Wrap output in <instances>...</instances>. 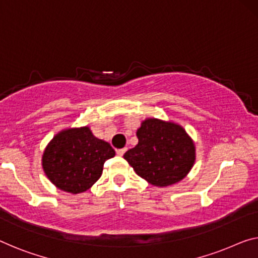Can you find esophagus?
<instances>
[{
    "label": "esophagus",
    "mask_w": 258,
    "mask_h": 258,
    "mask_svg": "<svg viewBox=\"0 0 258 258\" xmlns=\"http://www.w3.org/2000/svg\"><path fill=\"white\" fill-rule=\"evenodd\" d=\"M126 151V148H123V149H118L117 150V151H116V153L118 154V156H120V157H122V156H123V154H124V152Z\"/></svg>",
    "instance_id": "obj_1"
}]
</instances>
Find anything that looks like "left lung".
I'll return each mask as SVG.
<instances>
[{
  "label": "left lung",
  "instance_id": "8db88e82",
  "mask_svg": "<svg viewBox=\"0 0 258 258\" xmlns=\"http://www.w3.org/2000/svg\"><path fill=\"white\" fill-rule=\"evenodd\" d=\"M136 135L138 144L123 157L138 176L156 187H167L187 176L196 159L195 144L180 124L146 118Z\"/></svg>",
  "mask_w": 258,
  "mask_h": 258
}]
</instances>
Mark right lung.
<instances>
[{
    "mask_svg": "<svg viewBox=\"0 0 258 258\" xmlns=\"http://www.w3.org/2000/svg\"><path fill=\"white\" fill-rule=\"evenodd\" d=\"M115 156L109 143L99 140L89 126L62 130L42 154V168L55 187L79 194L90 189L102 174L107 159Z\"/></svg>",
    "mask_w": 258,
    "mask_h": 258,
    "instance_id": "right-lung-1",
    "label": "right lung"
}]
</instances>
